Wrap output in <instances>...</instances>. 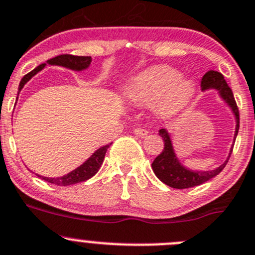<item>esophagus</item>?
I'll list each match as a JSON object with an SVG mask.
<instances>
[{
	"mask_svg": "<svg viewBox=\"0 0 255 255\" xmlns=\"http://www.w3.org/2000/svg\"><path fill=\"white\" fill-rule=\"evenodd\" d=\"M134 134L139 137H145L149 134V131H147L146 129H142V128H136V129L134 130Z\"/></svg>",
	"mask_w": 255,
	"mask_h": 255,
	"instance_id": "1",
	"label": "esophagus"
}]
</instances>
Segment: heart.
<instances>
[{
	"label": "heart",
	"instance_id": "1",
	"mask_svg": "<svg viewBox=\"0 0 255 255\" xmlns=\"http://www.w3.org/2000/svg\"><path fill=\"white\" fill-rule=\"evenodd\" d=\"M170 66H154L132 77L125 94L136 104L152 103L159 115H171L186 105L193 94L189 81Z\"/></svg>",
	"mask_w": 255,
	"mask_h": 255
}]
</instances>
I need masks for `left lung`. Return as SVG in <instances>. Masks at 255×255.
<instances>
[{
  "label": "left lung",
  "mask_w": 255,
  "mask_h": 255,
  "mask_svg": "<svg viewBox=\"0 0 255 255\" xmlns=\"http://www.w3.org/2000/svg\"><path fill=\"white\" fill-rule=\"evenodd\" d=\"M200 86H202L203 90L210 89V87L219 90L222 98L224 99L228 103V105L232 108L233 113H234L235 118H237V129H235V137H237L239 131V109L238 106H237V103H235L232 89L228 86L224 76H223L220 72L210 70V71H208L207 74L203 76ZM159 135L162 137V140H164V149H162V151L155 157L151 166L155 175H156L162 183L170 186V188L188 189L193 188V186H198L200 185V184L205 183V181L210 180V179L217 176L218 174L225 168L228 160H229L230 157L229 155L227 161H225L224 164H222L219 168L215 169V170L190 171L188 170V169L184 168L183 165H180V162L176 159L175 154H174L173 145H171L170 141V137H169L166 130L160 129ZM230 154H232V152H230Z\"/></svg>",
  "instance_id": "1"
}]
</instances>
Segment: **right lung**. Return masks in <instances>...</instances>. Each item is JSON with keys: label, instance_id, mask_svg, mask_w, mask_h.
Listing matches in <instances>:
<instances>
[{"label": "right lung", "instance_id": "right-lung-1", "mask_svg": "<svg viewBox=\"0 0 255 255\" xmlns=\"http://www.w3.org/2000/svg\"><path fill=\"white\" fill-rule=\"evenodd\" d=\"M47 64L50 65H59V66H64L67 67V69H71V70H84L86 67H89V65L91 64V57L90 56H74V55H70V53H65V55H59V56L53 57V59L47 60ZM46 66V62L45 64H41L40 66L36 67L35 70H32L31 72L26 74L25 76L22 77L21 80L20 85H18V91L22 90V87L25 86L26 82L31 79L32 76H35L38 71L43 69ZM111 144L105 145V146L100 147L99 150H96L86 161L80 165L79 168L75 169L74 171L71 173L66 174L64 176H60V178H45V176H40L42 180L47 181V183L53 184V185H60V186H67V185H72V184H77V183H81V181L87 180V179L93 178L96 173L99 171L100 169L101 164H103L104 159H105V154L108 151V149L110 147Z\"/></svg>", "mask_w": 255, "mask_h": 255}]
</instances>
